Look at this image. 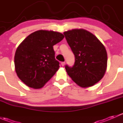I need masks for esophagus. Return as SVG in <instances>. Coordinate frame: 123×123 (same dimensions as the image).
I'll return each mask as SVG.
<instances>
[{
    "instance_id": "esophagus-1",
    "label": "esophagus",
    "mask_w": 123,
    "mask_h": 123,
    "mask_svg": "<svg viewBox=\"0 0 123 123\" xmlns=\"http://www.w3.org/2000/svg\"><path fill=\"white\" fill-rule=\"evenodd\" d=\"M65 65V62H61V65L62 66H64Z\"/></svg>"
}]
</instances>
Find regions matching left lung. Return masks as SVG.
<instances>
[{
  "label": "left lung",
  "mask_w": 123,
  "mask_h": 123,
  "mask_svg": "<svg viewBox=\"0 0 123 123\" xmlns=\"http://www.w3.org/2000/svg\"><path fill=\"white\" fill-rule=\"evenodd\" d=\"M75 56L73 67L65 66L67 73L82 87L92 86L104 77L107 66L105 47L95 36L83 29L64 33Z\"/></svg>",
  "instance_id": "obj_1"
}]
</instances>
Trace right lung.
I'll return each instance as SVG.
<instances>
[{
    "instance_id": "obj_1",
    "label": "right lung",
    "mask_w": 123,
    "mask_h": 123,
    "mask_svg": "<svg viewBox=\"0 0 123 123\" xmlns=\"http://www.w3.org/2000/svg\"><path fill=\"white\" fill-rule=\"evenodd\" d=\"M64 37L58 32L38 30L24 40L14 58L15 71L23 83L40 89L52 77L59 67L53 46Z\"/></svg>"
}]
</instances>
